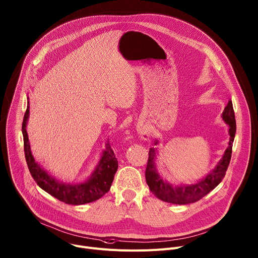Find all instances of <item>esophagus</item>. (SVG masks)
I'll return each mask as SVG.
<instances>
[{"label": "esophagus", "instance_id": "esophagus-1", "mask_svg": "<svg viewBox=\"0 0 258 258\" xmlns=\"http://www.w3.org/2000/svg\"><path fill=\"white\" fill-rule=\"evenodd\" d=\"M140 135H141V138H142L143 140H147V139H149V136H150L149 132H148L147 130H145V128H143V130L140 131Z\"/></svg>", "mask_w": 258, "mask_h": 258}]
</instances>
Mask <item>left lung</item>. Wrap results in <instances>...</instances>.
I'll use <instances>...</instances> for the list:
<instances>
[{
	"label": "left lung",
	"instance_id": "8db88e82",
	"mask_svg": "<svg viewBox=\"0 0 258 258\" xmlns=\"http://www.w3.org/2000/svg\"><path fill=\"white\" fill-rule=\"evenodd\" d=\"M223 120L229 125V142L228 147L226 148L223 157L219 161L217 167L211 172L206 178L202 179L196 184L191 185H180V186H172L167 181L162 180L158 175L155 168V157H156V149L150 148L148 153V161L145 171L146 182L149 186L151 192L159 200L177 205H185L191 204L200 201L205 196H207L211 190H213L215 187L222 181L227 171L228 165L231 158L232 152V143L236 135V118L235 112H233L232 102L228 101L224 111L222 113ZM158 141L156 140L154 145H157Z\"/></svg>",
	"mask_w": 258,
	"mask_h": 258
}]
</instances>
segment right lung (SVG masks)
Segmentation results:
<instances>
[{"instance_id":"obj_1","label":"right lung","mask_w":258,"mask_h":258,"mask_svg":"<svg viewBox=\"0 0 258 258\" xmlns=\"http://www.w3.org/2000/svg\"><path fill=\"white\" fill-rule=\"evenodd\" d=\"M29 109L30 102H28L27 111L25 116H23L21 126L23 136V149H25L26 160L30 173L41 188L60 202L69 205H83L95 202L107 194L113 182L117 168H118V161H117L109 142L106 144V150L103 152V156L98 167L88 180L81 184L60 183L48 175L47 172H45L38 165V162L35 161V158L31 152L29 137L26 130L30 113Z\"/></svg>"}]
</instances>
